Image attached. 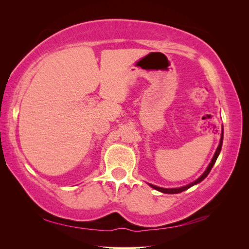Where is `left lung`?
Masks as SVG:
<instances>
[{"mask_svg":"<svg viewBox=\"0 0 249 249\" xmlns=\"http://www.w3.org/2000/svg\"><path fill=\"white\" fill-rule=\"evenodd\" d=\"M222 141H223V126H222V131H221V137H220V141H219V145H218V147H217V149H216V152H215V154H214V156H213V158H212V160H211V162H210V164H209V166L207 167V169L205 170V172H203L202 175H201L197 179H195L194 182L190 183L189 185H186V186H183V187H178V188H162V187H158V186L153 185V184H148V183H147V184H148L150 187H152V188H154V189H156V190H158V191H160V192H162V193H166V194H177V193H180V192H183V191H185V190H187V189H189L190 187H192V186H194V185H196V184L200 183L202 179H205V178H207V176L210 173L211 169L213 168L214 164H215V162H216V160H217V158H218V156H219V154H220L221 146H222Z\"/></svg>","mask_w":249,"mask_h":249,"instance_id":"1","label":"left lung"}]
</instances>
